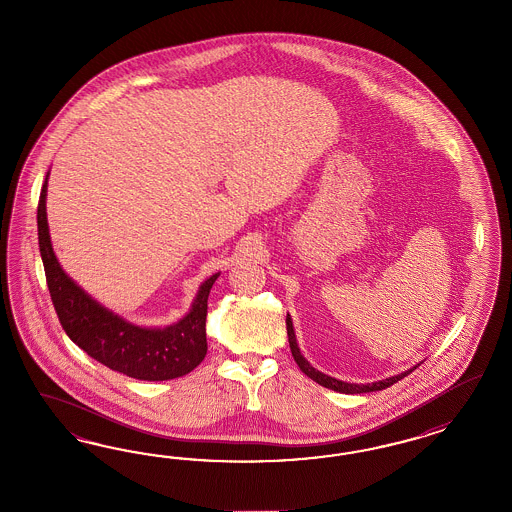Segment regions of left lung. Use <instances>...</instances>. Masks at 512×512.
<instances>
[{"mask_svg": "<svg viewBox=\"0 0 512 512\" xmlns=\"http://www.w3.org/2000/svg\"><path fill=\"white\" fill-rule=\"evenodd\" d=\"M287 336H289V345H291V353H293V357H295L296 364H298V368L302 370V372L306 373L310 379H313L315 383H319L321 387L330 388V390H336V392H341V394H362V392H375V390H383V388L390 387V385H394V383H398L400 379H403L405 375H409V373L413 372V370H417V366H413V368H409V370H405V372L398 373V375H392V377H387V379H383V381H375V383H366V385H358V383H347V381H340V379H336V377H330V375H326V373L319 372V370H315L313 366H311L310 362L304 358V355L300 353V347H298V343H296L295 336V326H293V319H291V315L287 313Z\"/></svg>", "mask_w": 512, "mask_h": 512, "instance_id": "left-lung-1", "label": "left lung"}]
</instances>
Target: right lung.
<instances>
[{
    "label": "right lung",
    "mask_w": 512,
    "mask_h": 512,
    "mask_svg": "<svg viewBox=\"0 0 512 512\" xmlns=\"http://www.w3.org/2000/svg\"><path fill=\"white\" fill-rule=\"evenodd\" d=\"M48 174L37 206V234L48 291L65 334L97 362L139 381H169L195 370L208 351V295L219 272L202 281L180 321L163 328L129 323L88 295L58 261L48 231Z\"/></svg>",
    "instance_id": "obj_1"
}]
</instances>
